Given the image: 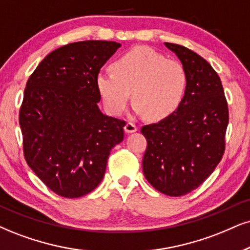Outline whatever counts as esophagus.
<instances>
[{"mask_svg":"<svg viewBox=\"0 0 250 250\" xmlns=\"http://www.w3.org/2000/svg\"><path fill=\"white\" fill-rule=\"evenodd\" d=\"M124 130H125L126 133H133V132H137L138 131V126L135 125L134 123L127 122V123H126Z\"/></svg>","mask_w":250,"mask_h":250,"instance_id":"34e87169","label":"esophagus"}]
</instances>
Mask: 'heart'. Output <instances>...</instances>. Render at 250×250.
<instances>
[{"label": "heart", "mask_w": 250, "mask_h": 250, "mask_svg": "<svg viewBox=\"0 0 250 250\" xmlns=\"http://www.w3.org/2000/svg\"><path fill=\"white\" fill-rule=\"evenodd\" d=\"M112 68L102 70L96 79L98 91L111 115L124 112L132 92L135 112L161 120L172 115L186 96L188 78L183 66L152 48H132L120 55Z\"/></svg>", "instance_id": "heart-1"}]
</instances>
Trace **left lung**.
<instances>
[{"instance_id": "8db88e82", "label": "left lung", "mask_w": 250, "mask_h": 250, "mask_svg": "<svg viewBox=\"0 0 250 250\" xmlns=\"http://www.w3.org/2000/svg\"><path fill=\"white\" fill-rule=\"evenodd\" d=\"M165 45L183 64L188 87L177 111L141 127L147 140L143 169L156 190L180 197L197 189L223 159L229 105L220 78L208 61L182 45Z\"/></svg>"}]
</instances>
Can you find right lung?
I'll list each match as a JSON object with an SVG mask.
<instances>
[{"mask_svg":"<svg viewBox=\"0 0 250 250\" xmlns=\"http://www.w3.org/2000/svg\"><path fill=\"white\" fill-rule=\"evenodd\" d=\"M119 42L85 40L51 52L26 82L20 109L24 158L48 189L64 198L91 192L125 120L98 109L96 79Z\"/></svg>","mask_w":250,"mask_h":250,"instance_id":"add662e5","label":"right lung"}]
</instances>
